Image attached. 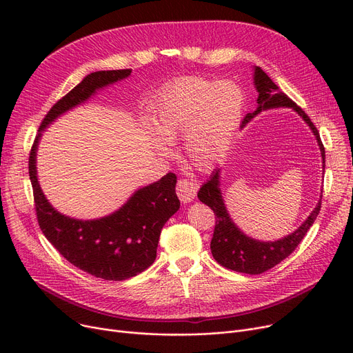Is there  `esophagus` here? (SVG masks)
<instances>
[{
	"label": "esophagus",
	"mask_w": 353,
	"mask_h": 353,
	"mask_svg": "<svg viewBox=\"0 0 353 353\" xmlns=\"http://www.w3.org/2000/svg\"><path fill=\"white\" fill-rule=\"evenodd\" d=\"M197 190H199V183H196V181H192L188 179H180L177 181L176 192H177L179 199L183 203H190L196 197Z\"/></svg>",
	"instance_id": "34e87169"
}]
</instances>
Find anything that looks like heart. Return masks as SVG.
Masks as SVG:
<instances>
[{"label":"heart","mask_w":353,"mask_h":353,"mask_svg":"<svg viewBox=\"0 0 353 353\" xmlns=\"http://www.w3.org/2000/svg\"><path fill=\"white\" fill-rule=\"evenodd\" d=\"M245 94L236 83L184 77L167 91L156 123L161 141L157 150L167 153L164 144L184 139V153L200 170H209L223 159L242 121Z\"/></svg>","instance_id":"1"}]
</instances>
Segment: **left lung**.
<instances>
[{
	"label": "left lung",
	"instance_id": "1",
	"mask_svg": "<svg viewBox=\"0 0 353 353\" xmlns=\"http://www.w3.org/2000/svg\"><path fill=\"white\" fill-rule=\"evenodd\" d=\"M254 85L259 92V107L253 113L246 114V117L242 121V127H245L256 114L261 113V111L279 107L293 108L294 111H298V114L307 123L314 137H316L318 144L321 147L322 160L325 164V147L322 144L319 132L310 121L305 111L294 101H292L283 91H281L279 87L272 81V79L261 67L254 68ZM197 197L201 203L208 205L214 213L216 225L210 242V250L214 261L226 269L248 274H261L274 268L276 265H279L290 253H293V250L299 246L302 239L313 225V221L316 220L322 205L321 196L318 206L309 214V217L305 220V223H302V226L298 230H294L292 234L281 240H274V242H259V240L252 239L246 236L243 232H240V229L230 219L228 209L225 206L223 196H221L220 192V169H216L212 173L210 179L203 184L197 193Z\"/></svg>",
	"mask_w": 353,
	"mask_h": 353
}]
</instances>
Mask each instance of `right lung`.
<instances>
[{"mask_svg":"<svg viewBox=\"0 0 353 353\" xmlns=\"http://www.w3.org/2000/svg\"><path fill=\"white\" fill-rule=\"evenodd\" d=\"M132 70L96 71L55 103L44 117L28 159L37 220L48 242L76 268L104 281H125L156 261L164 223L180 208L174 173L137 190L123 208L97 220H77L55 210L37 179L35 154L41 132L64 111L84 103L96 90L130 76Z\"/></svg>","mask_w":353,"mask_h":353,"instance_id":"add662e5","label":"right lung"}]
</instances>
